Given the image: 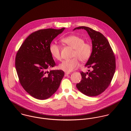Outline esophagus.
Wrapping results in <instances>:
<instances>
[{"label":"esophagus","instance_id":"34e87169","mask_svg":"<svg viewBox=\"0 0 131 131\" xmlns=\"http://www.w3.org/2000/svg\"><path fill=\"white\" fill-rule=\"evenodd\" d=\"M69 74H70V73H67V72H66V73H65V76L68 75Z\"/></svg>","mask_w":131,"mask_h":131}]
</instances>
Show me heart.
I'll list each match as a JSON object with an SVG mask.
<instances>
[{"label": "heart", "instance_id": "1", "mask_svg": "<svg viewBox=\"0 0 131 131\" xmlns=\"http://www.w3.org/2000/svg\"><path fill=\"white\" fill-rule=\"evenodd\" d=\"M63 44L74 49L72 57L73 58L65 60L59 64V69L70 73L77 69L80 65L79 61L82 62L89 60L92 52V45L90 42H85L84 39L77 35H71L61 39ZM50 53L54 58L61 59L60 46L56 43H52L49 46Z\"/></svg>", "mask_w": 131, "mask_h": 131}]
</instances>
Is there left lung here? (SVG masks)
Listing matches in <instances>:
<instances>
[{"label": "left lung", "mask_w": 131, "mask_h": 131, "mask_svg": "<svg viewBox=\"0 0 131 131\" xmlns=\"http://www.w3.org/2000/svg\"><path fill=\"white\" fill-rule=\"evenodd\" d=\"M87 31L92 40V52L85 67L92 68L91 72H81L82 80L76 84L77 89L88 96H96L103 92L110 85L114 74L115 57L110 43L99 32L85 27L75 28Z\"/></svg>", "instance_id": "left-lung-1"}]
</instances>
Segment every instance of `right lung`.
Returning a JSON list of instances; mask_svg holds the SVG:
<instances>
[{"label": "right lung", "mask_w": 131, "mask_h": 131, "mask_svg": "<svg viewBox=\"0 0 131 131\" xmlns=\"http://www.w3.org/2000/svg\"><path fill=\"white\" fill-rule=\"evenodd\" d=\"M64 29L35 31L25 39L17 53L15 66L20 84L27 92L38 99L51 97L64 75L60 70L47 71L56 65L49 51L50 45Z\"/></svg>", "instance_id": "add662e5"}]
</instances>
